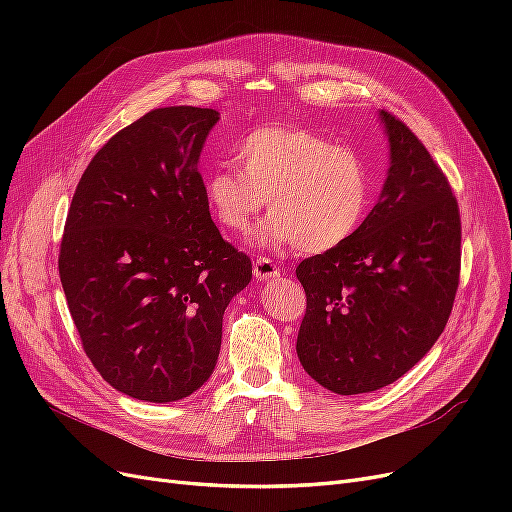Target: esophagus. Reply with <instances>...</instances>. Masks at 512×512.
Masks as SVG:
<instances>
[{
    "mask_svg": "<svg viewBox=\"0 0 512 512\" xmlns=\"http://www.w3.org/2000/svg\"><path fill=\"white\" fill-rule=\"evenodd\" d=\"M254 275L258 280H273V277L280 275V267H277L271 258H256Z\"/></svg>",
    "mask_w": 512,
    "mask_h": 512,
    "instance_id": "34e87169",
    "label": "esophagus"
}]
</instances>
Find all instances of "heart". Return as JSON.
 <instances>
[{"label":"heart","mask_w":512,"mask_h":512,"mask_svg":"<svg viewBox=\"0 0 512 512\" xmlns=\"http://www.w3.org/2000/svg\"><path fill=\"white\" fill-rule=\"evenodd\" d=\"M237 160L243 171L228 164L207 181L213 218L235 235L252 230L271 198L273 215L260 241L297 243L301 252L318 254L346 243L369 209L365 160L318 132L256 128L237 147Z\"/></svg>","instance_id":"b5f03b06"}]
</instances>
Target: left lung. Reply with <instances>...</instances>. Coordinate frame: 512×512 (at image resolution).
<instances>
[{
  "mask_svg": "<svg viewBox=\"0 0 512 512\" xmlns=\"http://www.w3.org/2000/svg\"><path fill=\"white\" fill-rule=\"evenodd\" d=\"M380 117L391 145L380 200L346 243L297 267L307 297L299 361L337 395L376 391L410 371L438 342L459 288L451 183L404 121Z\"/></svg>",
  "mask_w": 512,
  "mask_h": 512,
  "instance_id": "obj_1",
  "label": "left lung"
}]
</instances>
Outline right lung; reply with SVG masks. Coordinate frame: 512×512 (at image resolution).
Instances as JSON below:
<instances>
[{
  "label": "right lung",
  "mask_w": 512,
  "mask_h": 512,
  "mask_svg": "<svg viewBox=\"0 0 512 512\" xmlns=\"http://www.w3.org/2000/svg\"><path fill=\"white\" fill-rule=\"evenodd\" d=\"M220 113L153 108L76 185L59 277L89 361L113 389L166 404L213 374L230 299L252 260L222 239L198 156Z\"/></svg>",
  "instance_id": "add662e5"
}]
</instances>
